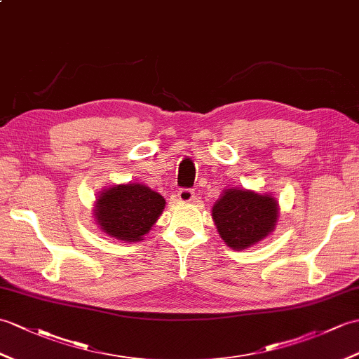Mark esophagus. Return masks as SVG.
<instances>
[{"mask_svg": "<svg viewBox=\"0 0 359 359\" xmlns=\"http://www.w3.org/2000/svg\"><path fill=\"white\" fill-rule=\"evenodd\" d=\"M177 198L180 202H193L196 200V193L191 188H180L177 191Z\"/></svg>", "mask_w": 359, "mask_h": 359, "instance_id": "obj_1", "label": "esophagus"}]
</instances>
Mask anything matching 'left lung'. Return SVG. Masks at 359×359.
I'll return each instance as SVG.
<instances>
[{"instance_id":"obj_1","label":"left lung","mask_w":359,"mask_h":359,"mask_svg":"<svg viewBox=\"0 0 359 359\" xmlns=\"http://www.w3.org/2000/svg\"><path fill=\"white\" fill-rule=\"evenodd\" d=\"M277 205L271 196L226 189L212 206V219L229 248L245 249L271 234L278 217Z\"/></svg>"}]
</instances>
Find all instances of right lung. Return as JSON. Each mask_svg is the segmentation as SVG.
Instances as JSON below:
<instances>
[{
  "instance_id": "add662e5",
  "label": "right lung",
  "mask_w": 359,
  "mask_h": 359,
  "mask_svg": "<svg viewBox=\"0 0 359 359\" xmlns=\"http://www.w3.org/2000/svg\"><path fill=\"white\" fill-rule=\"evenodd\" d=\"M165 208V198L139 183L118 185L97 198L96 219L104 232L123 241H139Z\"/></svg>"
}]
</instances>
